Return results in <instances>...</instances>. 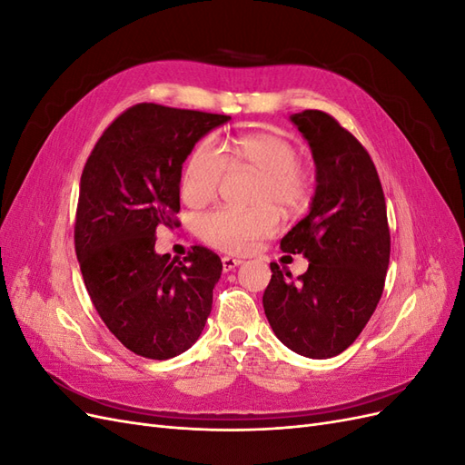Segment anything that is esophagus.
Listing matches in <instances>:
<instances>
[{
  "instance_id": "1",
  "label": "esophagus",
  "mask_w": 465,
  "mask_h": 465,
  "mask_svg": "<svg viewBox=\"0 0 465 465\" xmlns=\"http://www.w3.org/2000/svg\"><path fill=\"white\" fill-rule=\"evenodd\" d=\"M221 262H223V270H224V272H232L234 267H238V265L242 263V260H238V258H231V256H224Z\"/></svg>"
}]
</instances>
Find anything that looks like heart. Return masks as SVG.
I'll return each instance as SVG.
<instances>
[{
  "instance_id": "b5f03b06",
  "label": "heart",
  "mask_w": 465,
  "mask_h": 465,
  "mask_svg": "<svg viewBox=\"0 0 465 465\" xmlns=\"http://www.w3.org/2000/svg\"><path fill=\"white\" fill-rule=\"evenodd\" d=\"M250 171L260 174L254 192V209L223 207L203 215L198 223L202 241L229 254H244L262 238L279 229L278 207L283 215H299L311 203L314 176L299 161V151L289 139L270 132L234 135L221 151L203 139L190 153L182 174V198L190 205L213 202L227 173Z\"/></svg>"
}]
</instances>
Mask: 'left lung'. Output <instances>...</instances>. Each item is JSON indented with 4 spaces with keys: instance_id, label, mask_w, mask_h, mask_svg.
<instances>
[{
    "instance_id": "8db88e82",
    "label": "left lung",
    "mask_w": 465,
    "mask_h": 465,
    "mask_svg": "<svg viewBox=\"0 0 465 465\" xmlns=\"http://www.w3.org/2000/svg\"><path fill=\"white\" fill-rule=\"evenodd\" d=\"M316 163L311 213L283 236L281 250L302 254L306 273L292 281L273 262L263 292L272 330L291 351L330 359L353 343L382 297L390 263L386 200L369 151L333 116H291Z\"/></svg>"
}]
</instances>
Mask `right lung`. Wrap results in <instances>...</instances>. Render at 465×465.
Masks as SVG:
<instances>
[{"instance_id":"add662e5","label":"right lung","mask_w":465,"mask_h":465,"mask_svg":"<svg viewBox=\"0 0 465 465\" xmlns=\"http://www.w3.org/2000/svg\"><path fill=\"white\" fill-rule=\"evenodd\" d=\"M231 116L139 103L98 137L75 213V254L93 306L132 353L164 361L202 335L221 258L192 246L178 262L154 252L159 227H176L182 163Z\"/></svg>"}]
</instances>
